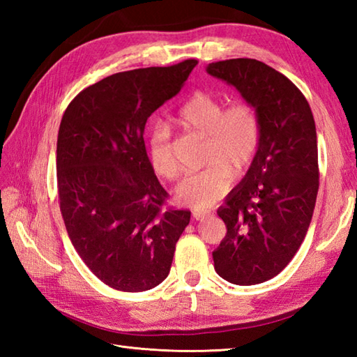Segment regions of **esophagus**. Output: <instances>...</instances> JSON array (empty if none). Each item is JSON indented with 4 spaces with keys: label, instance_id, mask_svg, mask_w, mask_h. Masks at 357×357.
I'll return each mask as SVG.
<instances>
[{
    "label": "esophagus",
    "instance_id": "1",
    "mask_svg": "<svg viewBox=\"0 0 357 357\" xmlns=\"http://www.w3.org/2000/svg\"><path fill=\"white\" fill-rule=\"evenodd\" d=\"M208 215L206 213V211H193V218L196 219V221H204Z\"/></svg>",
    "mask_w": 357,
    "mask_h": 357
}]
</instances>
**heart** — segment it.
Returning <instances> with one entry per match:
<instances>
[{
  "mask_svg": "<svg viewBox=\"0 0 357 357\" xmlns=\"http://www.w3.org/2000/svg\"><path fill=\"white\" fill-rule=\"evenodd\" d=\"M176 119L187 132L207 139L206 159L210 164L179 184L178 199L195 210L211 208L229 192L233 173H244L252 165L261 142L259 116L247 101H236L224 109L219 98L198 92L179 109ZM150 162L165 179L172 181L179 174L165 128H156L151 135Z\"/></svg>",
  "mask_w": 357,
  "mask_h": 357,
  "instance_id": "1",
  "label": "heart"
}]
</instances>
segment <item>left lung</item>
<instances>
[{
	"label": "left lung",
	"instance_id": "8db88e82",
	"mask_svg": "<svg viewBox=\"0 0 357 357\" xmlns=\"http://www.w3.org/2000/svg\"><path fill=\"white\" fill-rule=\"evenodd\" d=\"M207 73L236 89L261 123L252 165L218 208L227 234L213 252L215 270L231 284H261L287 267L312 222L319 188L314 118L301 90L257 59L211 63Z\"/></svg>",
	"mask_w": 357,
	"mask_h": 357
}]
</instances>
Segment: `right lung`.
<instances>
[{"instance_id": "right-lung-1", "label": "right lung", "mask_w": 357, "mask_h": 357, "mask_svg": "<svg viewBox=\"0 0 357 357\" xmlns=\"http://www.w3.org/2000/svg\"><path fill=\"white\" fill-rule=\"evenodd\" d=\"M196 59L115 73L66 109L56 142L59 208L79 257L119 291H146L169 276L190 211L169 195L147 156L144 127L179 93Z\"/></svg>"}]
</instances>
